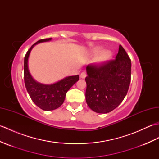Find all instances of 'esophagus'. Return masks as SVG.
<instances>
[{
	"label": "esophagus",
	"mask_w": 159,
	"mask_h": 159,
	"mask_svg": "<svg viewBox=\"0 0 159 159\" xmlns=\"http://www.w3.org/2000/svg\"><path fill=\"white\" fill-rule=\"evenodd\" d=\"M87 76V73L85 72H81L80 75V77L81 78V79H85V78Z\"/></svg>",
	"instance_id": "esophagus-1"
}]
</instances>
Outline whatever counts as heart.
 <instances>
[{
  "label": "heart",
  "mask_w": 159,
  "mask_h": 159,
  "mask_svg": "<svg viewBox=\"0 0 159 159\" xmlns=\"http://www.w3.org/2000/svg\"><path fill=\"white\" fill-rule=\"evenodd\" d=\"M102 51V48H101V47H97V48L93 49V54L94 55H97ZM111 57H112V53H111V52L109 51V50H106V51L102 52L98 57H97L96 62L99 64L104 63L107 61H108L109 59H111Z\"/></svg>",
  "instance_id": "heart-1"
}]
</instances>
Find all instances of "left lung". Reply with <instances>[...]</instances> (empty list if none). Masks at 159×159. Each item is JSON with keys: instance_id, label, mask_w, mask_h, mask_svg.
Wrapping results in <instances>:
<instances>
[{"instance_id": "8db88e82", "label": "left lung", "mask_w": 159, "mask_h": 159, "mask_svg": "<svg viewBox=\"0 0 159 159\" xmlns=\"http://www.w3.org/2000/svg\"><path fill=\"white\" fill-rule=\"evenodd\" d=\"M86 102L98 113L112 111L126 96L131 79V61L121 45L116 59L86 67Z\"/></svg>"}]
</instances>
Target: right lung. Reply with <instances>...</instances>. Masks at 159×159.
<instances>
[{
	"mask_svg": "<svg viewBox=\"0 0 159 159\" xmlns=\"http://www.w3.org/2000/svg\"><path fill=\"white\" fill-rule=\"evenodd\" d=\"M52 38L40 39L30 48L25 57L24 62V80L26 90L33 102L40 109L52 111L59 108L63 103L67 91L79 79V76H67L52 85H43L36 82L29 73L28 59L33 47L39 43L48 42Z\"/></svg>",
	"mask_w": 159,
	"mask_h": 159,
	"instance_id": "obj_1",
	"label": "right lung"
}]
</instances>
